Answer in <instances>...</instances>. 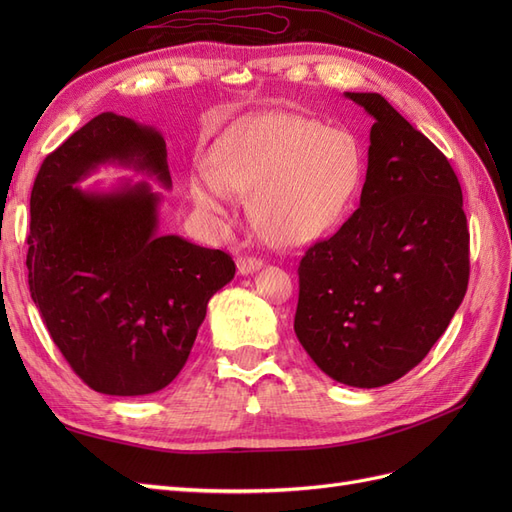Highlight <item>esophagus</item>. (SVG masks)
Listing matches in <instances>:
<instances>
[{"instance_id":"1","label":"esophagus","mask_w":512,"mask_h":512,"mask_svg":"<svg viewBox=\"0 0 512 512\" xmlns=\"http://www.w3.org/2000/svg\"><path fill=\"white\" fill-rule=\"evenodd\" d=\"M262 267V260L254 258V256H239L237 258V271L241 275H250L254 271H258Z\"/></svg>"}]
</instances>
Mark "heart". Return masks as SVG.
Instances as JSON below:
<instances>
[{"label":"heart","instance_id":"obj_1","mask_svg":"<svg viewBox=\"0 0 512 512\" xmlns=\"http://www.w3.org/2000/svg\"><path fill=\"white\" fill-rule=\"evenodd\" d=\"M363 179V147L350 130L297 113L252 119L211 153V173L190 181L198 209L224 213L226 192L250 198L256 235L303 247L344 218Z\"/></svg>","mask_w":512,"mask_h":512}]
</instances>
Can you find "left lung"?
<instances>
[{
	"mask_svg": "<svg viewBox=\"0 0 512 512\" xmlns=\"http://www.w3.org/2000/svg\"><path fill=\"white\" fill-rule=\"evenodd\" d=\"M374 117L361 203L299 265L294 333L329 378L376 389L406 376L468 288L470 232L444 153L380 94H344Z\"/></svg>",
	"mask_w": 512,
	"mask_h": 512,
	"instance_id": "left-lung-1",
	"label": "left lung"
}]
</instances>
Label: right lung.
Listing matches in <instances>:
<instances>
[{"label": "right lung", "instance_id": "right-lung-1", "mask_svg": "<svg viewBox=\"0 0 512 512\" xmlns=\"http://www.w3.org/2000/svg\"><path fill=\"white\" fill-rule=\"evenodd\" d=\"M119 166L170 190L164 136L102 113L40 166L27 237L29 292L53 342L91 389L162 391L188 361L207 303L235 277L222 250L160 232L162 192L147 179L81 181Z\"/></svg>", "mask_w": 512, "mask_h": 512}]
</instances>
